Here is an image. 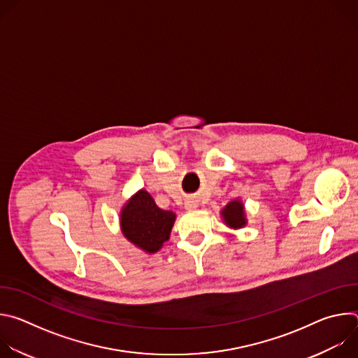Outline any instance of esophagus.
Returning <instances> with one entry per match:
<instances>
[{"instance_id":"obj_1","label":"esophagus","mask_w":358,"mask_h":358,"mask_svg":"<svg viewBox=\"0 0 358 358\" xmlns=\"http://www.w3.org/2000/svg\"><path fill=\"white\" fill-rule=\"evenodd\" d=\"M185 208L187 210H195L196 208V202L195 201H192V199H188V201H185Z\"/></svg>"}]
</instances>
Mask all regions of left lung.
<instances>
[{
    "instance_id": "obj_1",
    "label": "left lung",
    "mask_w": 358,
    "mask_h": 358,
    "mask_svg": "<svg viewBox=\"0 0 358 358\" xmlns=\"http://www.w3.org/2000/svg\"><path fill=\"white\" fill-rule=\"evenodd\" d=\"M221 217H222L225 225H228L232 229H239L246 225L245 208H243L242 201H239V199H234V201L228 202L225 208L221 211Z\"/></svg>"
}]
</instances>
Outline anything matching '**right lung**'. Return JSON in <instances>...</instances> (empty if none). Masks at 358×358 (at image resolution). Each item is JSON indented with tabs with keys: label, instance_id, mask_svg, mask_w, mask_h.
Returning <instances> with one entry per match:
<instances>
[{
	"label": "right lung",
	"instance_id": "add662e5",
	"mask_svg": "<svg viewBox=\"0 0 358 358\" xmlns=\"http://www.w3.org/2000/svg\"><path fill=\"white\" fill-rule=\"evenodd\" d=\"M176 221L173 211L157 207L145 191H137L122 208L120 228L123 235L147 253H156L169 241Z\"/></svg>",
	"mask_w": 358,
	"mask_h": 358
}]
</instances>
